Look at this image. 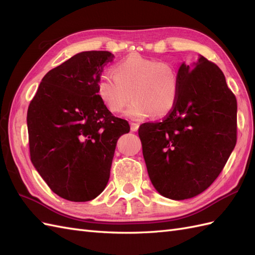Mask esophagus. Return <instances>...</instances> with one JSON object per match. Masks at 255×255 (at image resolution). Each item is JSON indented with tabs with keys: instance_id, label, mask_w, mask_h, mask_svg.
<instances>
[{
	"instance_id": "1",
	"label": "esophagus",
	"mask_w": 255,
	"mask_h": 255,
	"mask_svg": "<svg viewBox=\"0 0 255 255\" xmlns=\"http://www.w3.org/2000/svg\"><path fill=\"white\" fill-rule=\"evenodd\" d=\"M138 128H139V123H136V122L130 123V130H132V132H136Z\"/></svg>"
}]
</instances>
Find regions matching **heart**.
Masks as SVG:
<instances>
[{"instance_id": "obj_1", "label": "heart", "mask_w": 255, "mask_h": 255, "mask_svg": "<svg viewBox=\"0 0 255 255\" xmlns=\"http://www.w3.org/2000/svg\"><path fill=\"white\" fill-rule=\"evenodd\" d=\"M113 73L100 75L97 83L98 96L110 112H122L129 97L133 102L125 115L130 120L163 118L174 109L180 80L172 64L133 54L116 64Z\"/></svg>"}]
</instances>
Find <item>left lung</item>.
I'll return each mask as SVG.
<instances>
[{
    "mask_svg": "<svg viewBox=\"0 0 255 255\" xmlns=\"http://www.w3.org/2000/svg\"><path fill=\"white\" fill-rule=\"evenodd\" d=\"M180 91L161 122L138 129L151 183L171 200L194 198L217 179L236 144V98L218 66L200 55L179 68Z\"/></svg>",
    "mask_w": 255,
    "mask_h": 255,
    "instance_id": "obj_1",
    "label": "left lung"
}]
</instances>
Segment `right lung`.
<instances>
[{
	"instance_id": "right-lung-1",
	"label": "right lung",
	"mask_w": 255,
	"mask_h": 255,
	"mask_svg": "<svg viewBox=\"0 0 255 255\" xmlns=\"http://www.w3.org/2000/svg\"><path fill=\"white\" fill-rule=\"evenodd\" d=\"M109 51L75 54L43 76L27 110L30 160L48 186L73 202L97 198L110 180L119 137L129 132L100 100Z\"/></svg>"
}]
</instances>
